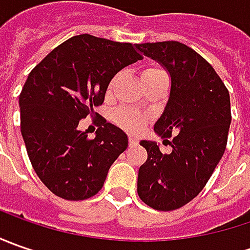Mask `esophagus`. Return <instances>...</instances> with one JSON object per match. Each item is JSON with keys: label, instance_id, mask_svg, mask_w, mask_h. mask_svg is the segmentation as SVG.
Listing matches in <instances>:
<instances>
[{"label": "esophagus", "instance_id": "1", "mask_svg": "<svg viewBox=\"0 0 250 250\" xmlns=\"http://www.w3.org/2000/svg\"><path fill=\"white\" fill-rule=\"evenodd\" d=\"M129 145L130 146H136V145H138V140H136V138L129 136Z\"/></svg>", "mask_w": 250, "mask_h": 250}]
</instances>
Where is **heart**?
I'll list each match as a JSON object with an SVG mask.
<instances>
[{"label":"heart","mask_w":250,"mask_h":250,"mask_svg":"<svg viewBox=\"0 0 250 250\" xmlns=\"http://www.w3.org/2000/svg\"><path fill=\"white\" fill-rule=\"evenodd\" d=\"M156 71H160V69L149 68V69H146L142 75L156 72ZM114 83H115V79L111 81L110 87H108V89H111V87L114 86ZM115 121H117V124H118L120 126H122L124 129L133 132V133L139 132V130L143 128V125H145V118H143L142 115H139V114H136L135 111L128 110V108H121V110L117 111V112H115Z\"/></svg>","instance_id":"1"}]
</instances>
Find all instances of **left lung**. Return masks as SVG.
<instances>
[{
    "instance_id": "left-lung-1",
    "label": "left lung",
    "mask_w": 250,
    "mask_h": 250,
    "mask_svg": "<svg viewBox=\"0 0 250 250\" xmlns=\"http://www.w3.org/2000/svg\"><path fill=\"white\" fill-rule=\"evenodd\" d=\"M140 53L167 71L171 89L154 132H175L171 153L154 140H142L147 160L139 168L138 195L156 210H175L199 195L216 169L231 124L229 93L213 66L179 42L136 44ZM164 143V140H163Z\"/></svg>"
}]
</instances>
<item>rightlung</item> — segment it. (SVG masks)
Here are the masks:
<instances>
[{"mask_svg": "<svg viewBox=\"0 0 250 250\" xmlns=\"http://www.w3.org/2000/svg\"><path fill=\"white\" fill-rule=\"evenodd\" d=\"M142 60L129 43L79 34L29 73L19 96L21 132L37 177L54 195L84 200L100 190L128 135L105 120L87 139L79 121L99 115L111 79Z\"/></svg>", "mask_w": 250, "mask_h": 250, "instance_id": "add662e5", "label": "right lung"}]
</instances>
